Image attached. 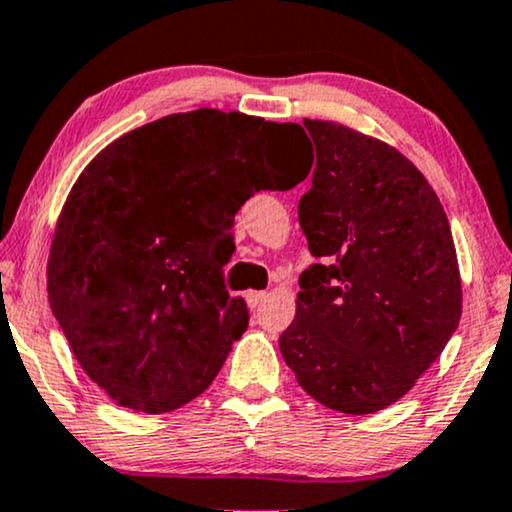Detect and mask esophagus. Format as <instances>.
Wrapping results in <instances>:
<instances>
[{
    "instance_id": "1",
    "label": "esophagus",
    "mask_w": 512,
    "mask_h": 512,
    "mask_svg": "<svg viewBox=\"0 0 512 512\" xmlns=\"http://www.w3.org/2000/svg\"><path fill=\"white\" fill-rule=\"evenodd\" d=\"M264 299H266V292H257V290L246 292V301H248L250 308H257L259 304H262Z\"/></svg>"
}]
</instances>
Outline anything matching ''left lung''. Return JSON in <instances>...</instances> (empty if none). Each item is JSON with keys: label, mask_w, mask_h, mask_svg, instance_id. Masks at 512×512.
Instances as JSON below:
<instances>
[{"label": "left lung", "mask_w": 512, "mask_h": 512, "mask_svg": "<svg viewBox=\"0 0 512 512\" xmlns=\"http://www.w3.org/2000/svg\"><path fill=\"white\" fill-rule=\"evenodd\" d=\"M313 187L299 201L308 248L297 315L278 338L301 390L345 415L413 390L462 318V278L441 201L390 143L304 118Z\"/></svg>", "instance_id": "left-lung-1"}]
</instances>
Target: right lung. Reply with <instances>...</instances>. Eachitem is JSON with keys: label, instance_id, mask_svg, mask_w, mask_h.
Segmentation results:
<instances>
[{"label": "right lung", "instance_id": "obj_1", "mask_svg": "<svg viewBox=\"0 0 512 512\" xmlns=\"http://www.w3.org/2000/svg\"><path fill=\"white\" fill-rule=\"evenodd\" d=\"M297 122L171 113L122 134L76 178L46 266L50 311L78 364L122 408L160 415L199 397L248 329L220 246L259 190H292Z\"/></svg>", "mask_w": 512, "mask_h": 512}]
</instances>
